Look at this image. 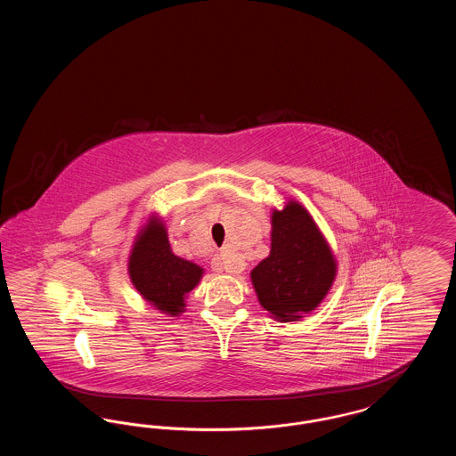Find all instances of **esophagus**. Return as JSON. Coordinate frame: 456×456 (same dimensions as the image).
<instances>
[{
	"label": "esophagus",
	"instance_id": "34e87169",
	"mask_svg": "<svg viewBox=\"0 0 456 456\" xmlns=\"http://www.w3.org/2000/svg\"><path fill=\"white\" fill-rule=\"evenodd\" d=\"M212 268H214L216 272L239 273V272L242 270V263H240V261L229 260V258L225 256V253H220V255H216V256L212 258Z\"/></svg>",
	"mask_w": 456,
	"mask_h": 456
}]
</instances>
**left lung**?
Listing matches in <instances>:
<instances>
[{
  "mask_svg": "<svg viewBox=\"0 0 456 456\" xmlns=\"http://www.w3.org/2000/svg\"><path fill=\"white\" fill-rule=\"evenodd\" d=\"M335 273L333 255L303 205L275 210L270 256L251 272L261 305L281 322H297L323 301Z\"/></svg>",
  "mask_w": 456,
  "mask_h": 456,
  "instance_id": "left-lung-1",
  "label": "left lung"
}]
</instances>
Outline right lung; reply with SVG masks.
<instances>
[{"mask_svg": "<svg viewBox=\"0 0 456 456\" xmlns=\"http://www.w3.org/2000/svg\"><path fill=\"white\" fill-rule=\"evenodd\" d=\"M128 270L136 290L171 316L183 311L186 294L203 273L195 263L174 255L166 227L159 220H151L147 229L140 232L131 249Z\"/></svg>", "mask_w": 456, "mask_h": 456, "instance_id": "1", "label": "right lung"}]
</instances>
